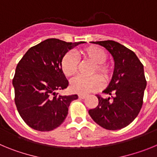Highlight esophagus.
Returning <instances> with one entry per match:
<instances>
[{
  "label": "esophagus",
  "mask_w": 157,
  "mask_h": 157,
  "mask_svg": "<svg viewBox=\"0 0 157 157\" xmlns=\"http://www.w3.org/2000/svg\"><path fill=\"white\" fill-rule=\"evenodd\" d=\"M86 95H85V94H79L78 95V98L80 99H84V98H86Z\"/></svg>",
  "instance_id": "esophagus-1"
}]
</instances>
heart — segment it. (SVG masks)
<instances>
[{
	"mask_svg": "<svg viewBox=\"0 0 157 157\" xmlns=\"http://www.w3.org/2000/svg\"><path fill=\"white\" fill-rule=\"evenodd\" d=\"M78 54L86 61L94 63L91 75H97L90 78H76L71 82V90L77 94H86L95 92L102 88L104 82L110 81L114 72V66L107 62V52L97 45H90L78 51ZM60 67L63 75L67 78L74 77L78 71V60L72 53L65 54L61 59ZM101 79V80L100 78Z\"/></svg>",
	"mask_w": 157,
	"mask_h": 157,
	"instance_id": "1",
	"label": "heart"
}]
</instances>
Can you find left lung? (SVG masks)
<instances>
[{"mask_svg": "<svg viewBox=\"0 0 157 157\" xmlns=\"http://www.w3.org/2000/svg\"><path fill=\"white\" fill-rule=\"evenodd\" d=\"M91 42L105 47L112 54L115 68L109 86L103 91L111 98L97 95L98 105L89 110V114L106 130H120L134 121L143 104L146 87L143 64L133 51L119 42L110 40Z\"/></svg>", "mask_w": 157, "mask_h": 157, "instance_id": "left-lung-1", "label": "left lung"}]
</instances>
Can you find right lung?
I'll list each match as a JSON object with an SVG mask.
<instances>
[{"label": "right lung", "instance_id": "add662e5", "mask_svg": "<svg viewBox=\"0 0 157 157\" xmlns=\"http://www.w3.org/2000/svg\"><path fill=\"white\" fill-rule=\"evenodd\" d=\"M85 43L48 38L31 47L23 56L12 80L15 103L23 121L39 131H50L63 123L77 94L63 96L57 90L68 86L60 67L65 54Z\"/></svg>", "mask_w": 157, "mask_h": 157}]
</instances>
